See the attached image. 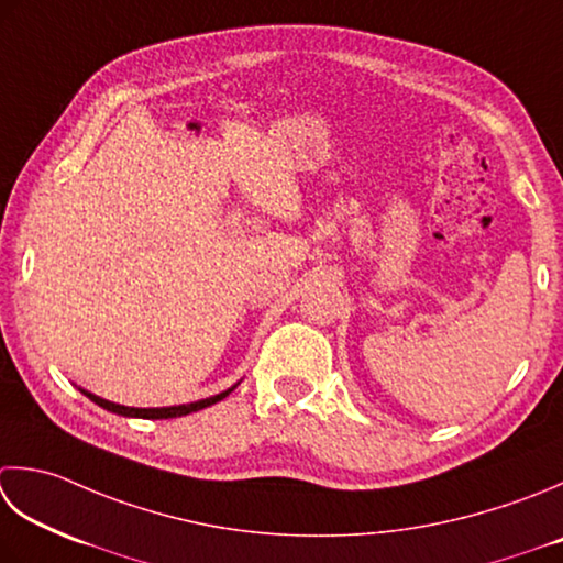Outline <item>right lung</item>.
<instances>
[{
    "instance_id": "add662e5",
    "label": "right lung",
    "mask_w": 563,
    "mask_h": 563,
    "mask_svg": "<svg viewBox=\"0 0 563 563\" xmlns=\"http://www.w3.org/2000/svg\"><path fill=\"white\" fill-rule=\"evenodd\" d=\"M236 388V385H234ZM229 388L219 395H212V398H205V400H197V402H187V405H173V407H124V405H117V402H109L104 398H97V395L82 390V395H87L95 405L104 407V410L114 412V415H124V417H141V420H170V417H183V415H190L197 410H205V407L214 405L219 400H224L227 395L234 390Z\"/></svg>"
}]
</instances>
